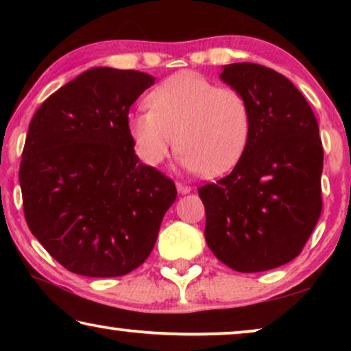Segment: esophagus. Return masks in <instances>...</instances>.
<instances>
[{"label":"esophagus","mask_w":351,"mask_h":351,"mask_svg":"<svg viewBox=\"0 0 351 351\" xmlns=\"http://www.w3.org/2000/svg\"><path fill=\"white\" fill-rule=\"evenodd\" d=\"M176 186H177V190H179V193H182V195L190 193V191H191V186L184 184V182H177Z\"/></svg>","instance_id":"1"}]
</instances>
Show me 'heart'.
Here are the masks:
<instances>
[{
  "label": "heart",
  "mask_w": 351,
  "mask_h": 351,
  "mask_svg": "<svg viewBox=\"0 0 351 351\" xmlns=\"http://www.w3.org/2000/svg\"><path fill=\"white\" fill-rule=\"evenodd\" d=\"M147 104L148 112L129 117V131L147 165H161L179 147L182 166L217 176L232 169L246 150L251 107L232 86L180 71L158 84Z\"/></svg>",
  "instance_id": "b5f03b06"
}]
</instances>
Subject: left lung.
Returning <instances> with one entry per match:
<instances>
[{
  "label": "left lung",
  "mask_w": 351,
  "mask_h": 351,
  "mask_svg": "<svg viewBox=\"0 0 351 351\" xmlns=\"http://www.w3.org/2000/svg\"><path fill=\"white\" fill-rule=\"evenodd\" d=\"M220 78L246 95L252 129L234 169L198 189L206 243L232 270H271L299 256L323 209L318 121L300 90L268 66L225 65Z\"/></svg>",
  "instance_id": "obj_1"
}]
</instances>
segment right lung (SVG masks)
Returning a JSON list of instances; mask_svg holds the SVG:
<instances>
[{
	"instance_id": "right-lung-1",
	"label": "right lung",
	"mask_w": 351,
	"mask_h": 351,
	"mask_svg": "<svg viewBox=\"0 0 351 351\" xmlns=\"http://www.w3.org/2000/svg\"><path fill=\"white\" fill-rule=\"evenodd\" d=\"M153 76L90 69L33 114L19 180L28 228L66 270L128 275L155 246L176 184L138 161L129 108Z\"/></svg>"
}]
</instances>
